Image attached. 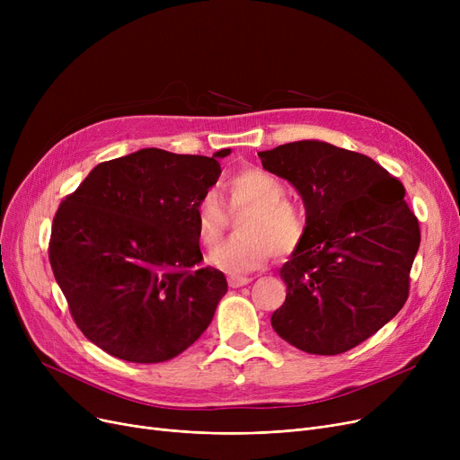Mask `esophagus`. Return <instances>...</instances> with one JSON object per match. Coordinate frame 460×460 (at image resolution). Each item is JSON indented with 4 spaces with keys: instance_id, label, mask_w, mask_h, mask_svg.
Segmentation results:
<instances>
[{
    "instance_id": "esophagus-1",
    "label": "esophagus",
    "mask_w": 460,
    "mask_h": 460,
    "mask_svg": "<svg viewBox=\"0 0 460 460\" xmlns=\"http://www.w3.org/2000/svg\"><path fill=\"white\" fill-rule=\"evenodd\" d=\"M252 281V278H240V276H231L229 278V287L231 288H238V287H244Z\"/></svg>"
}]
</instances>
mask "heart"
<instances>
[{"mask_svg": "<svg viewBox=\"0 0 460 460\" xmlns=\"http://www.w3.org/2000/svg\"><path fill=\"white\" fill-rule=\"evenodd\" d=\"M226 198L233 212L246 210L238 226L243 236L216 248L208 255L214 269L231 276L250 274L267 264L274 253H293L305 236L307 217L304 208L285 198V184L261 167L238 169L226 181ZM193 222L199 243L214 248L220 243L229 214L214 191H205L193 208Z\"/></svg>", "mask_w": 460, "mask_h": 460, "instance_id": "b5f03b06", "label": "heart"}]
</instances>
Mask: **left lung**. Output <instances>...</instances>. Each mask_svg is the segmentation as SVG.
I'll use <instances>...</instances> for the list:
<instances>
[{"mask_svg": "<svg viewBox=\"0 0 460 460\" xmlns=\"http://www.w3.org/2000/svg\"><path fill=\"white\" fill-rule=\"evenodd\" d=\"M302 196L307 231L283 264L272 328L293 347L341 354L390 323L408 298L420 224L404 186L366 155L317 139L259 153Z\"/></svg>", "mask_w": 460, "mask_h": 460, "instance_id": "obj_1", "label": "left lung"}]
</instances>
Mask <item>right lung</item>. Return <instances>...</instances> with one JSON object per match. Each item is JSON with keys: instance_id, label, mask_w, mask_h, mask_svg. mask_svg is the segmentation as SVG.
I'll return each mask as SVG.
<instances>
[{"instance_id": "add662e5", "label": "right lung", "mask_w": 460, "mask_h": 460, "mask_svg": "<svg viewBox=\"0 0 460 460\" xmlns=\"http://www.w3.org/2000/svg\"><path fill=\"white\" fill-rule=\"evenodd\" d=\"M229 153L141 149L99 164L63 199L48 255L91 343L119 359L158 364L208 328L227 281L199 267L193 208Z\"/></svg>"}]
</instances>
